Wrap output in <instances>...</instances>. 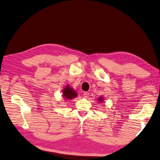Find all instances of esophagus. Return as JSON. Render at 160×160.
Segmentation results:
<instances>
[{"instance_id":"obj_1","label":"esophagus","mask_w":160,"mask_h":160,"mask_svg":"<svg viewBox=\"0 0 160 160\" xmlns=\"http://www.w3.org/2000/svg\"><path fill=\"white\" fill-rule=\"evenodd\" d=\"M89 96V93H88V92H84L83 93V97L85 98H88Z\"/></svg>"}]
</instances>
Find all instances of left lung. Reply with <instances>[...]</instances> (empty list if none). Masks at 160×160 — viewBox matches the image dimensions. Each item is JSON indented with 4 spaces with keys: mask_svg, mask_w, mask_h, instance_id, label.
Masks as SVG:
<instances>
[{
    "mask_svg": "<svg viewBox=\"0 0 160 160\" xmlns=\"http://www.w3.org/2000/svg\"><path fill=\"white\" fill-rule=\"evenodd\" d=\"M104 99H103V97H99V99H98V101H99V102H103V101Z\"/></svg>",
    "mask_w": 160,
    "mask_h": 160,
    "instance_id": "obj_1",
    "label": "left lung"
}]
</instances>
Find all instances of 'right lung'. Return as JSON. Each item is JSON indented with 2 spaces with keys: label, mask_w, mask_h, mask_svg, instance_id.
Segmentation results:
<instances>
[{
  "label": "right lung",
  "mask_w": 160,
  "mask_h": 160,
  "mask_svg": "<svg viewBox=\"0 0 160 160\" xmlns=\"http://www.w3.org/2000/svg\"><path fill=\"white\" fill-rule=\"evenodd\" d=\"M62 96L65 99L71 100L76 98L77 93L75 90H73V89H72L69 85H67L62 91Z\"/></svg>",
  "instance_id": "1"
}]
</instances>
